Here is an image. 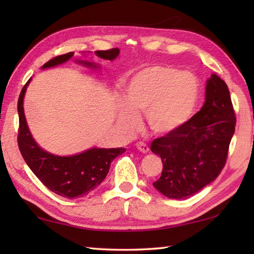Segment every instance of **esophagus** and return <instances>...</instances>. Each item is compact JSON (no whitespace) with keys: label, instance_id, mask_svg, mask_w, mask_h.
Returning <instances> with one entry per match:
<instances>
[{"label":"esophagus","instance_id":"esophagus-1","mask_svg":"<svg viewBox=\"0 0 254 254\" xmlns=\"http://www.w3.org/2000/svg\"><path fill=\"white\" fill-rule=\"evenodd\" d=\"M136 148H137V150H139V151H141L142 153H148L149 152V147L144 142H137Z\"/></svg>","mask_w":254,"mask_h":254}]
</instances>
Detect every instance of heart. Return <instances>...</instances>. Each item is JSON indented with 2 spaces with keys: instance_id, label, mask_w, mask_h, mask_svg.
<instances>
[{
  "instance_id": "obj_1",
  "label": "heart",
  "mask_w": 254,
  "mask_h": 254,
  "mask_svg": "<svg viewBox=\"0 0 254 254\" xmlns=\"http://www.w3.org/2000/svg\"><path fill=\"white\" fill-rule=\"evenodd\" d=\"M198 95V80L191 72L167 65L145 67L127 85L126 102L118 105L119 124L132 135L141 127L139 115L145 114L153 133L169 134L190 117Z\"/></svg>"
}]
</instances>
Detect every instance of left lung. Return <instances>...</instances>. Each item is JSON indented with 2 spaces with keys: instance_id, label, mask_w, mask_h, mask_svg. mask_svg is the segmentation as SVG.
Wrapping results in <instances>:
<instances>
[{
  "instance_id": "obj_1",
  "label": "left lung",
  "mask_w": 254,
  "mask_h": 254,
  "mask_svg": "<svg viewBox=\"0 0 254 254\" xmlns=\"http://www.w3.org/2000/svg\"><path fill=\"white\" fill-rule=\"evenodd\" d=\"M235 122L227 85L212 74L200 111L176 131L152 141L151 151L163 165L153 187L168 198L186 199L214 182L225 166Z\"/></svg>"
}]
</instances>
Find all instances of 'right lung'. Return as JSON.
I'll return each instance as SVG.
<instances>
[{
	"label": "right lung",
	"mask_w": 254,
	"mask_h": 254,
	"mask_svg": "<svg viewBox=\"0 0 254 254\" xmlns=\"http://www.w3.org/2000/svg\"><path fill=\"white\" fill-rule=\"evenodd\" d=\"M97 57L105 60H114L120 55L118 48L95 51ZM74 53H68L49 60L41 68L56 67L69 60ZM77 64L96 69L100 65L87 60H75ZM31 78L23 86L18 101L19 135L18 144L24 161L32 173L51 191L66 198H78L93 191L109 174L111 162L123 152L124 148H91L74 156H56L39 147L25 120L23 98Z\"/></svg>",
	"instance_id": "add662e5"
}]
</instances>
